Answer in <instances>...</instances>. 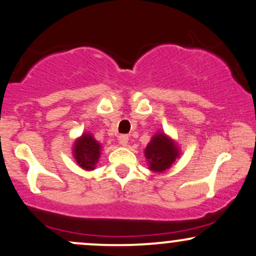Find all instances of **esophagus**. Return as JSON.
<instances>
[{
  "instance_id": "esophagus-1",
  "label": "esophagus",
  "mask_w": 256,
  "mask_h": 256,
  "mask_svg": "<svg viewBox=\"0 0 256 256\" xmlns=\"http://www.w3.org/2000/svg\"><path fill=\"white\" fill-rule=\"evenodd\" d=\"M118 141L122 146H128V137L126 136V134H122V136H119V138H118Z\"/></svg>"
}]
</instances>
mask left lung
Listing matches in <instances>:
<instances>
[{
  "label": "left lung",
  "instance_id": "left-lung-1",
  "mask_svg": "<svg viewBox=\"0 0 256 256\" xmlns=\"http://www.w3.org/2000/svg\"><path fill=\"white\" fill-rule=\"evenodd\" d=\"M150 169L154 172H162L169 169L176 158H178L180 150L174 140L164 132H158L152 137L150 142L144 150Z\"/></svg>",
  "mask_w": 256,
  "mask_h": 256
}]
</instances>
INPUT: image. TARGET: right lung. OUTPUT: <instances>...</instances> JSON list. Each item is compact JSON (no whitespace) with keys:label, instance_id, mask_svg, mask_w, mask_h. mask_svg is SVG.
<instances>
[{"label":"right lung","instance_id":"obj_1","mask_svg":"<svg viewBox=\"0 0 256 256\" xmlns=\"http://www.w3.org/2000/svg\"><path fill=\"white\" fill-rule=\"evenodd\" d=\"M100 144L91 134L86 132L74 143L72 153L76 162L84 170H94L100 156Z\"/></svg>","mask_w":256,"mask_h":256}]
</instances>
